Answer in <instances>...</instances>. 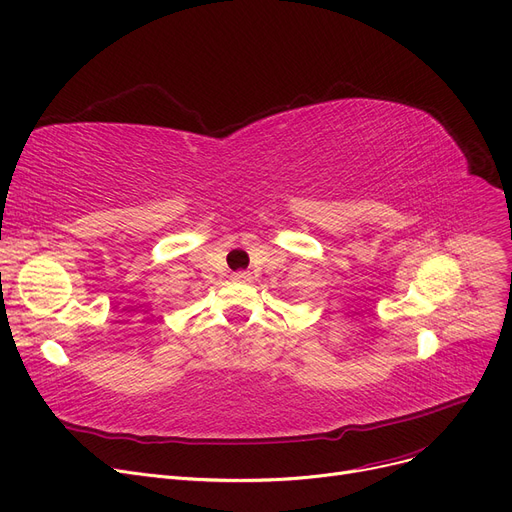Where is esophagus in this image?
I'll return each mask as SVG.
<instances>
[{"instance_id": "1", "label": "esophagus", "mask_w": 512, "mask_h": 512, "mask_svg": "<svg viewBox=\"0 0 512 512\" xmlns=\"http://www.w3.org/2000/svg\"><path fill=\"white\" fill-rule=\"evenodd\" d=\"M233 281H239V283H250L252 281V275L248 271H237L233 273Z\"/></svg>"}]
</instances>
